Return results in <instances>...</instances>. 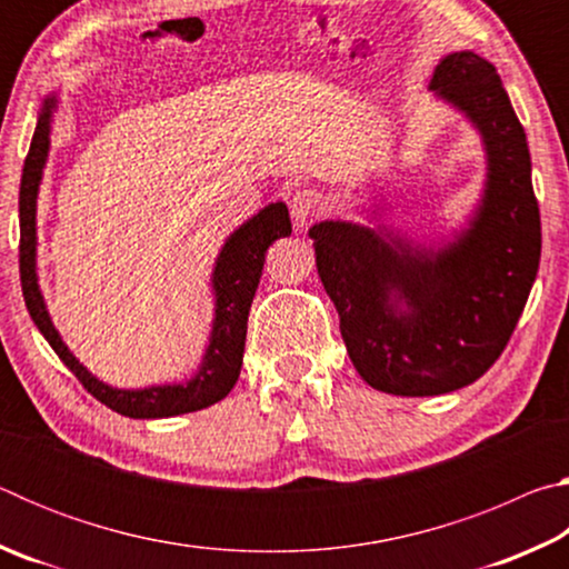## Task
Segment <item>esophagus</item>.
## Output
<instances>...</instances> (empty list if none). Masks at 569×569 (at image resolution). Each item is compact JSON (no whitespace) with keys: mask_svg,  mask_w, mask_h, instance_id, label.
<instances>
[{"mask_svg":"<svg viewBox=\"0 0 569 569\" xmlns=\"http://www.w3.org/2000/svg\"><path fill=\"white\" fill-rule=\"evenodd\" d=\"M288 206H291V216L296 220V226H303L308 218H313L319 210L326 206L323 203V196L316 188H298L291 192V200H288Z\"/></svg>","mask_w":569,"mask_h":569,"instance_id":"obj_1","label":"esophagus"}]
</instances>
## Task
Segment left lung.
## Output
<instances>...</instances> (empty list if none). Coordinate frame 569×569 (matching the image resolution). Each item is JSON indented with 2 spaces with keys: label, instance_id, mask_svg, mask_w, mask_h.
Instances as JSON below:
<instances>
[{
  "label": "left lung",
  "instance_id": "8db88e82",
  "mask_svg": "<svg viewBox=\"0 0 569 569\" xmlns=\"http://www.w3.org/2000/svg\"><path fill=\"white\" fill-rule=\"evenodd\" d=\"M429 88L465 110L487 146L485 200L467 233L429 253L339 220L308 230L356 371L397 397H437L477 381L512 339L542 253L527 134L495 67L455 52ZM393 292L409 315L390 303Z\"/></svg>",
  "mask_w": 569,
  "mask_h": 569
}]
</instances>
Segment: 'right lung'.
Segmentation results:
<instances>
[{"label": "right lung", "mask_w": 569, "mask_h": 569, "mask_svg": "<svg viewBox=\"0 0 569 569\" xmlns=\"http://www.w3.org/2000/svg\"><path fill=\"white\" fill-rule=\"evenodd\" d=\"M54 108V98L44 100V108L32 134L30 152L24 158L22 186H19V281L27 311H30L37 329L60 356L62 363L70 369L77 381L88 393L104 407L122 413L130 419H160L178 417V413L206 409L210 403L226 399L230 389L236 387L240 377V363H243L246 331H248V311L253 303L258 281H261L266 250L273 240L291 236V218L283 203H273L253 216L246 226H240L228 243L220 250L213 288H216V323L210 346L206 351L203 366L198 377L178 387H152L142 391H122L104 387L84 366L67 351L60 333L54 331L47 313L40 286H37L34 271V213H37V188L42 180V168L50 150V114Z\"/></svg>", "instance_id": "1"}]
</instances>
